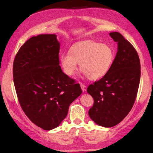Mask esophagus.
I'll list each match as a JSON object with an SVG mask.
<instances>
[{
  "mask_svg": "<svg viewBox=\"0 0 153 153\" xmlns=\"http://www.w3.org/2000/svg\"><path fill=\"white\" fill-rule=\"evenodd\" d=\"M80 86H81V88L83 92H85V90H86V89H85V88H86V86H85L84 84H83L82 83H80Z\"/></svg>",
  "mask_w": 153,
  "mask_h": 153,
  "instance_id": "1",
  "label": "esophagus"
}]
</instances>
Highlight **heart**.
<instances>
[{
  "mask_svg": "<svg viewBox=\"0 0 153 153\" xmlns=\"http://www.w3.org/2000/svg\"><path fill=\"white\" fill-rule=\"evenodd\" d=\"M115 52L111 46L94 40H84L71 46L69 53L61 55V65L65 74L72 76L80 69L91 80L104 77L112 67Z\"/></svg>",
  "mask_w": 153,
  "mask_h": 153,
  "instance_id": "1",
  "label": "heart"
}]
</instances>
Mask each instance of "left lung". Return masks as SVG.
Instances as JSON below:
<instances>
[{
	"label": "left lung",
	"mask_w": 153,
	"mask_h": 153,
	"mask_svg": "<svg viewBox=\"0 0 153 153\" xmlns=\"http://www.w3.org/2000/svg\"><path fill=\"white\" fill-rule=\"evenodd\" d=\"M117 53L109 71L88 87L94 98L90 117L98 126L111 128L120 123L135 102L140 80V62L131 44L119 32H111Z\"/></svg>",
	"instance_id": "left-lung-1"
}]
</instances>
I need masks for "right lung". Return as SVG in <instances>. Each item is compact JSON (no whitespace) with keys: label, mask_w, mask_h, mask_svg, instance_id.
<instances>
[{"label":"right lung","mask_w":153,"mask_h":153,"mask_svg":"<svg viewBox=\"0 0 153 153\" xmlns=\"http://www.w3.org/2000/svg\"><path fill=\"white\" fill-rule=\"evenodd\" d=\"M59 49L55 34L33 36L21 46L13 66L21 107L32 123L45 130L60 125L69 105L82 92L79 84L62 71Z\"/></svg>","instance_id":"add662e5"}]
</instances>
